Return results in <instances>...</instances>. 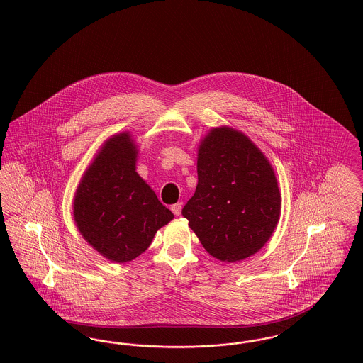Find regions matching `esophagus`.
<instances>
[{
  "instance_id": "esophagus-1",
  "label": "esophagus",
  "mask_w": 363,
  "mask_h": 363,
  "mask_svg": "<svg viewBox=\"0 0 363 363\" xmlns=\"http://www.w3.org/2000/svg\"><path fill=\"white\" fill-rule=\"evenodd\" d=\"M172 211H173L174 215H181V211H182V204L181 203H177L172 206Z\"/></svg>"
}]
</instances>
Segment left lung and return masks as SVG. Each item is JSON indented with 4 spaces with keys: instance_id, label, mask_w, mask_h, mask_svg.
Returning a JSON list of instances; mask_svg holds the SVG:
<instances>
[{
    "instance_id": "obj_1",
    "label": "left lung",
    "mask_w": 363,
    "mask_h": 363,
    "mask_svg": "<svg viewBox=\"0 0 363 363\" xmlns=\"http://www.w3.org/2000/svg\"><path fill=\"white\" fill-rule=\"evenodd\" d=\"M197 177L182 215L204 249L227 262L259 252L280 215L277 177L267 157L241 132L218 128L201 141Z\"/></svg>"
}]
</instances>
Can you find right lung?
<instances>
[{
    "mask_svg": "<svg viewBox=\"0 0 363 363\" xmlns=\"http://www.w3.org/2000/svg\"><path fill=\"white\" fill-rule=\"evenodd\" d=\"M138 150L128 133L110 138L88 167L74 196L79 231L106 259L128 262L148 249L174 218L136 173Z\"/></svg>",
    "mask_w": 363,
    "mask_h": 363,
    "instance_id": "1",
    "label": "right lung"
}]
</instances>
